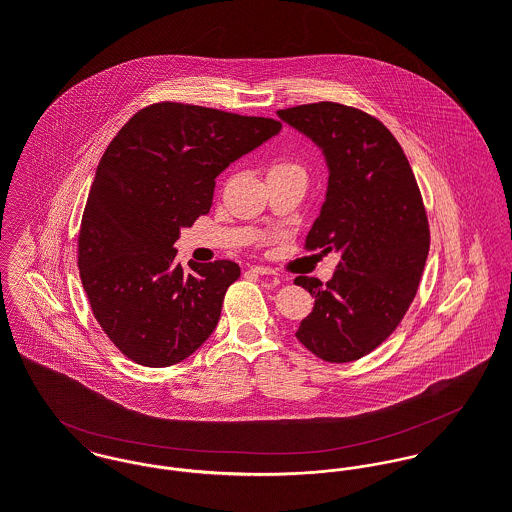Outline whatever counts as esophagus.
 <instances>
[{
	"instance_id": "esophagus-1",
	"label": "esophagus",
	"mask_w": 512,
	"mask_h": 512,
	"mask_svg": "<svg viewBox=\"0 0 512 512\" xmlns=\"http://www.w3.org/2000/svg\"><path fill=\"white\" fill-rule=\"evenodd\" d=\"M250 272L256 276H278V272L268 266H250Z\"/></svg>"
}]
</instances>
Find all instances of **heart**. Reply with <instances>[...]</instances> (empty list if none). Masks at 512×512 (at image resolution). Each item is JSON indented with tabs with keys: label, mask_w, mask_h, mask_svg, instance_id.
<instances>
[{
	"label": "heart",
	"mask_w": 512,
	"mask_h": 512,
	"mask_svg": "<svg viewBox=\"0 0 512 512\" xmlns=\"http://www.w3.org/2000/svg\"><path fill=\"white\" fill-rule=\"evenodd\" d=\"M288 167H295V165H278V167H274V169H288Z\"/></svg>",
	"instance_id": "obj_1"
}]
</instances>
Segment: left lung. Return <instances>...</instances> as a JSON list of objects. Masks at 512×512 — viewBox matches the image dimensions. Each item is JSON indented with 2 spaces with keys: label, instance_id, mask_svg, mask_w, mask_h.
Masks as SVG:
<instances>
[{
  "label": "left lung",
  "instance_id": "obj_1",
  "mask_svg": "<svg viewBox=\"0 0 512 512\" xmlns=\"http://www.w3.org/2000/svg\"><path fill=\"white\" fill-rule=\"evenodd\" d=\"M278 116L323 151L329 169L305 248L341 254L327 286L295 278L315 297L295 337L327 363H351L398 327L418 292L430 250L422 195L396 138L363 110L317 102Z\"/></svg>",
  "mask_w": 512,
  "mask_h": 512
}]
</instances>
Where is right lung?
<instances>
[{"instance_id": "add662e5", "label": "right lung", "mask_w": 512, "mask_h": 512, "mask_svg": "<svg viewBox=\"0 0 512 512\" xmlns=\"http://www.w3.org/2000/svg\"><path fill=\"white\" fill-rule=\"evenodd\" d=\"M282 130L272 118L159 102L106 147L78 234V270L92 313L134 363L171 366L215 331L230 260L175 262L181 228L213 205L215 179Z\"/></svg>"}]
</instances>
